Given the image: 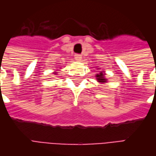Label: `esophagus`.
I'll return each mask as SVG.
<instances>
[{
  "mask_svg": "<svg viewBox=\"0 0 156 156\" xmlns=\"http://www.w3.org/2000/svg\"><path fill=\"white\" fill-rule=\"evenodd\" d=\"M74 56H75V57H74L75 59H76L77 61H80V60L82 59V57H81V55H80V54H75Z\"/></svg>",
  "mask_w": 156,
  "mask_h": 156,
  "instance_id": "34e87169",
  "label": "esophagus"
}]
</instances>
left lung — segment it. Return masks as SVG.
I'll return each mask as SVG.
<instances>
[{
    "mask_svg": "<svg viewBox=\"0 0 156 156\" xmlns=\"http://www.w3.org/2000/svg\"><path fill=\"white\" fill-rule=\"evenodd\" d=\"M97 79L98 80V82H101V83H105L106 81V79H105V78H104L103 73H100L99 74H97Z\"/></svg>",
    "mask_w": 156,
    "mask_h": 156,
    "instance_id": "obj_1",
    "label": "left lung"
}]
</instances>
